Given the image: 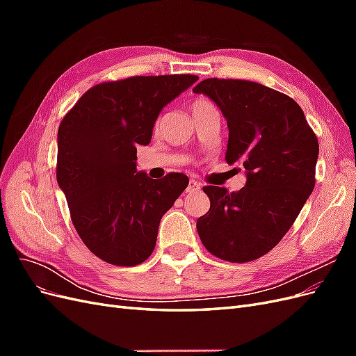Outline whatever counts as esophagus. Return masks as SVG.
<instances>
[{"label":"esophagus","instance_id":"obj_1","mask_svg":"<svg viewBox=\"0 0 356 356\" xmlns=\"http://www.w3.org/2000/svg\"><path fill=\"white\" fill-rule=\"evenodd\" d=\"M200 188H202L200 182H197V181H195V179H191V181L188 182L187 191H188V193H197V191H200Z\"/></svg>","mask_w":356,"mask_h":356}]
</instances>
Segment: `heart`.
I'll return each instance as SVG.
<instances>
[{
  "instance_id": "obj_1",
  "label": "heart",
  "mask_w": 356,
  "mask_h": 356,
  "mask_svg": "<svg viewBox=\"0 0 356 356\" xmlns=\"http://www.w3.org/2000/svg\"><path fill=\"white\" fill-rule=\"evenodd\" d=\"M211 102H208L207 99H203V98H197V99H195L191 102V113H195V111H197V110H200V108H203V106H207V105H209Z\"/></svg>"
}]
</instances>
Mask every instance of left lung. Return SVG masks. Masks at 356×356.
Returning <instances> with one entry per match:
<instances>
[{"label": "left lung", "mask_w": 356, "mask_h": 356, "mask_svg": "<svg viewBox=\"0 0 356 356\" xmlns=\"http://www.w3.org/2000/svg\"><path fill=\"white\" fill-rule=\"evenodd\" d=\"M193 92L218 105L229 127L225 161H241L246 174L239 191L203 187L211 208L196 224L200 241L221 260H257L281 242L314 191L318 138L294 99L260 83L208 79Z\"/></svg>", "instance_id": "left-lung-1"}]
</instances>
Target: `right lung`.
Here are the masks:
<instances>
[{"label": "right lung", "instance_id": "add662e5", "mask_svg": "<svg viewBox=\"0 0 356 356\" xmlns=\"http://www.w3.org/2000/svg\"><path fill=\"white\" fill-rule=\"evenodd\" d=\"M197 75L131 77L93 86L58 131L56 178L84 245L105 263L136 266L152 255L159 224L188 186L184 174L136 170L160 111Z\"/></svg>", "mask_w": 356, "mask_h": 356}]
</instances>
